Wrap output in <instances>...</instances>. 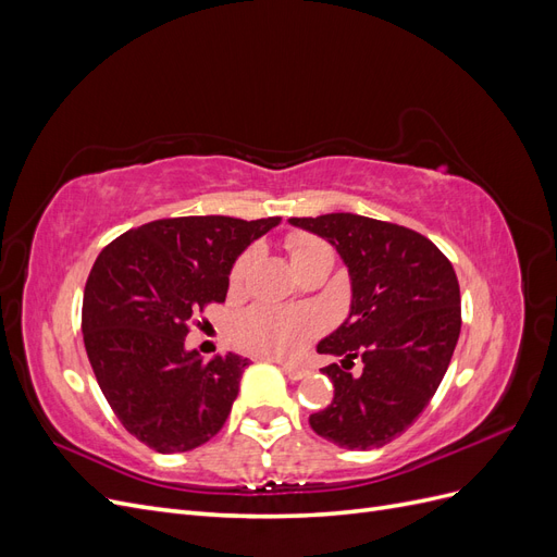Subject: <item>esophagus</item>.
Returning a JSON list of instances; mask_svg holds the SVG:
<instances>
[{
	"label": "esophagus",
	"mask_w": 557,
	"mask_h": 557,
	"mask_svg": "<svg viewBox=\"0 0 557 557\" xmlns=\"http://www.w3.org/2000/svg\"><path fill=\"white\" fill-rule=\"evenodd\" d=\"M281 369L285 372V376L288 379H305L309 374V367L305 364H297V362H281Z\"/></svg>",
	"instance_id": "1"
}]
</instances>
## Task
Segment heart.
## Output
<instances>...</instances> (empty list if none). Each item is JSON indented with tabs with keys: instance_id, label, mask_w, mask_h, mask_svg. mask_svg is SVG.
Instances as JSON below:
<instances>
[{
	"instance_id": "b5f03b06",
	"label": "heart",
	"mask_w": 557,
	"mask_h": 557,
	"mask_svg": "<svg viewBox=\"0 0 557 557\" xmlns=\"http://www.w3.org/2000/svg\"><path fill=\"white\" fill-rule=\"evenodd\" d=\"M295 269L315 260H332V246L309 232H290L285 237ZM258 248H246L230 269V283L239 285L256 260ZM232 339L237 346L264 358H293L323 330L311 311H293L272 305H252L232 318Z\"/></svg>"
}]
</instances>
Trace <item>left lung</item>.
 <instances>
[{
  "label": "left lung",
  "mask_w": 557,
  "mask_h": 557,
  "mask_svg": "<svg viewBox=\"0 0 557 557\" xmlns=\"http://www.w3.org/2000/svg\"><path fill=\"white\" fill-rule=\"evenodd\" d=\"M325 237L352 281L346 323L318 344L342 364L323 367L334 399L309 423L323 440L369 450L416 423L458 344L460 285L444 252L416 230L356 213L290 218ZM363 362L358 375L349 369Z\"/></svg>",
  "instance_id": "obj_1"
}]
</instances>
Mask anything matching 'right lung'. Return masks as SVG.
<instances>
[{
  "label": "right lung",
  "instance_id": "add662e5",
  "mask_svg": "<svg viewBox=\"0 0 557 557\" xmlns=\"http://www.w3.org/2000/svg\"><path fill=\"white\" fill-rule=\"evenodd\" d=\"M278 215L162 218L99 252L83 293L81 330L95 379L123 428L158 453H183L221 432L248 358L209 362L185 350L195 313L221 305L239 252Z\"/></svg>",
  "mask_w": 557,
  "mask_h": 557
}]
</instances>
